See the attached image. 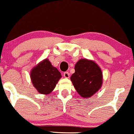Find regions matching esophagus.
I'll return each instance as SVG.
<instances>
[{
  "mask_svg": "<svg viewBox=\"0 0 134 134\" xmlns=\"http://www.w3.org/2000/svg\"><path fill=\"white\" fill-rule=\"evenodd\" d=\"M64 77L65 78H69L70 77V74H69V72H68V71H66V72L64 73Z\"/></svg>",
  "mask_w": 134,
  "mask_h": 134,
  "instance_id": "34e87169",
  "label": "esophagus"
}]
</instances>
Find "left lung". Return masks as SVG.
Wrapping results in <instances>:
<instances>
[{"label": "left lung", "instance_id": "1", "mask_svg": "<svg viewBox=\"0 0 134 134\" xmlns=\"http://www.w3.org/2000/svg\"><path fill=\"white\" fill-rule=\"evenodd\" d=\"M70 80L77 93L84 98L96 94L102 86L103 74L98 64L87 59H79Z\"/></svg>", "mask_w": 134, "mask_h": 134}]
</instances>
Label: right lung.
<instances>
[{
	"label": "right lung",
	"instance_id": "right-lung-1",
	"mask_svg": "<svg viewBox=\"0 0 134 134\" xmlns=\"http://www.w3.org/2000/svg\"><path fill=\"white\" fill-rule=\"evenodd\" d=\"M30 77L33 86L40 94H49L55 88L62 75L48 59H45L32 68Z\"/></svg>",
	"mask_w": 134,
	"mask_h": 134
}]
</instances>
